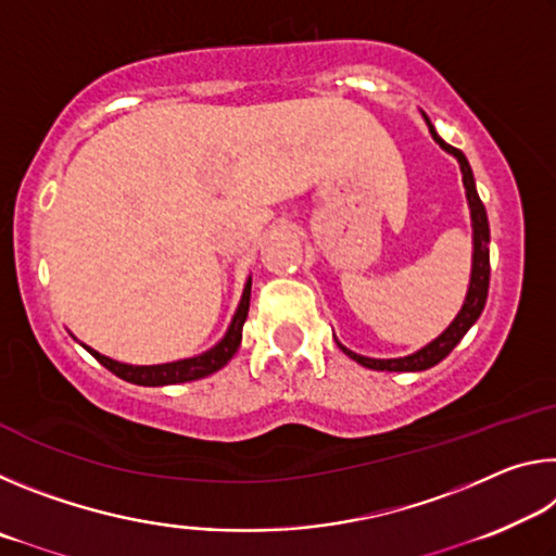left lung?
<instances>
[{
    "label": "left lung",
    "mask_w": 556,
    "mask_h": 556,
    "mask_svg": "<svg viewBox=\"0 0 556 556\" xmlns=\"http://www.w3.org/2000/svg\"><path fill=\"white\" fill-rule=\"evenodd\" d=\"M425 117L429 135L434 137V142L444 149L446 154H451L460 166V176H464V188H466V201H468V211H470V228H473V255H470V279H468V291L464 304H460V312L456 314L454 321L446 326L444 333H439L434 341H429L425 348L414 351L409 355L402 357H368V355H357L353 353L351 348H345L343 343H336L341 351L353 357L355 363H361L363 368L370 370H388V372H419V370H429L434 368L437 363L444 361V357L454 351L458 345L460 338L468 333V328L478 321V316L483 314L485 299H488V285H491V228H488V215H485V205L478 199L476 191V178L473 172H470L468 159L464 156V152H458L451 144H446L444 139L437 135L434 125L431 119L421 112Z\"/></svg>",
    "instance_id": "8db88e82"
}]
</instances>
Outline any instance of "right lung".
I'll return each mask as SVG.
<instances>
[{"label": "right lung", "mask_w": 556, "mask_h": 556, "mask_svg": "<svg viewBox=\"0 0 556 556\" xmlns=\"http://www.w3.org/2000/svg\"><path fill=\"white\" fill-rule=\"evenodd\" d=\"M250 289H252V277H248V281H244L240 304H238V308H235L228 331H225V336L218 343L208 348V351L201 355L184 357V361H174V363H159V365H129V363L112 361V357L92 351V348L86 343H80V345L86 348V351L96 357L100 365H105L110 372H115L117 378L127 380L131 384H144V388H164V384L193 382V380L208 378V375L225 368L230 357L238 353L240 341H242L244 318H248V312H250ZM75 341H78V338H75Z\"/></svg>", "instance_id": "1"}]
</instances>
